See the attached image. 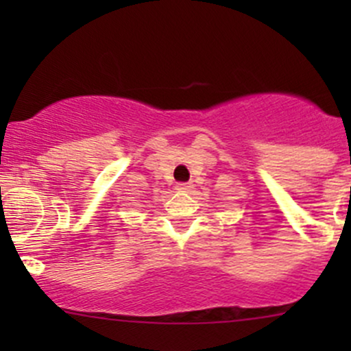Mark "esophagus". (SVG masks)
I'll return each instance as SVG.
<instances>
[{"instance_id":"1","label":"esophagus","mask_w":351,"mask_h":351,"mask_svg":"<svg viewBox=\"0 0 351 351\" xmlns=\"http://www.w3.org/2000/svg\"><path fill=\"white\" fill-rule=\"evenodd\" d=\"M193 189V185L192 183H178V185H176V190H180V192H190V190Z\"/></svg>"}]
</instances>
